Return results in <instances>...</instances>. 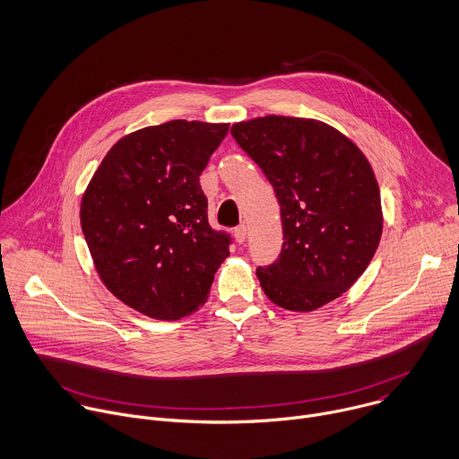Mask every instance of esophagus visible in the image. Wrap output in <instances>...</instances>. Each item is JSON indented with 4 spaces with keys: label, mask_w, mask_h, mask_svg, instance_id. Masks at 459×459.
<instances>
[{
    "label": "esophagus",
    "mask_w": 459,
    "mask_h": 459,
    "mask_svg": "<svg viewBox=\"0 0 459 459\" xmlns=\"http://www.w3.org/2000/svg\"><path fill=\"white\" fill-rule=\"evenodd\" d=\"M233 235H235V240H237L238 244H242V242L246 240V235H247V228H246V224L237 226V228L233 230Z\"/></svg>",
    "instance_id": "1"
}]
</instances>
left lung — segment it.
Here are the masks:
<instances>
[{
	"label": "left lung",
	"mask_w": 459,
	"mask_h": 459,
	"mask_svg": "<svg viewBox=\"0 0 459 459\" xmlns=\"http://www.w3.org/2000/svg\"><path fill=\"white\" fill-rule=\"evenodd\" d=\"M277 195L282 249L256 277L267 299L290 311H315L345 293L369 265L384 219L373 168L333 126L265 116L231 126Z\"/></svg>",
	"instance_id": "8db88e82"
}]
</instances>
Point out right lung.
Returning a JSON list of instances; mask_svg holds the SVG:
<instances>
[{
  "label": "right lung",
  "mask_w": 459,
  "mask_h": 459,
  "mask_svg": "<svg viewBox=\"0 0 459 459\" xmlns=\"http://www.w3.org/2000/svg\"><path fill=\"white\" fill-rule=\"evenodd\" d=\"M230 125L175 119L137 130L103 159L81 201V230L105 286L157 320L210 295L231 235L208 222L199 177Z\"/></svg>",
  "instance_id": "add662e5"
}]
</instances>
